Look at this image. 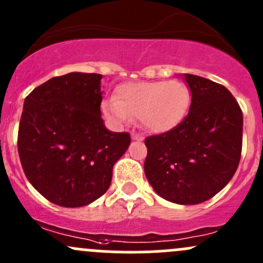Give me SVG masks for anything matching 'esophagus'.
I'll return each mask as SVG.
<instances>
[{
	"mask_svg": "<svg viewBox=\"0 0 263 263\" xmlns=\"http://www.w3.org/2000/svg\"><path fill=\"white\" fill-rule=\"evenodd\" d=\"M132 139L133 140H139V142H142V140H143V135L142 134H138V133H132Z\"/></svg>",
	"mask_w": 263,
	"mask_h": 263,
	"instance_id": "1",
	"label": "esophagus"
}]
</instances>
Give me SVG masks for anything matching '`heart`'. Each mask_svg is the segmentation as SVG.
I'll list each match as a JSON object with an SVG mask.
<instances>
[{"instance_id":"heart-1","label":"heart","mask_w":263,"mask_h":263,"mask_svg":"<svg viewBox=\"0 0 263 263\" xmlns=\"http://www.w3.org/2000/svg\"><path fill=\"white\" fill-rule=\"evenodd\" d=\"M190 91L178 81L126 83L116 91V100L102 102V112L115 125L138 118L145 129L163 133L177 126L187 114Z\"/></svg>"}]
</instances>
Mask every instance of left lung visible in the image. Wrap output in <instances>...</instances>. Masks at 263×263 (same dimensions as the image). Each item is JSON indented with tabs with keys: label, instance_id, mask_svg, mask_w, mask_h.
Returning <instances> with one entry per match:
<instances>
[{
	"label": "left lung",
	"instance_id": "left-lung-1",
	"mask_svg": "<svg viewBox=\"0 0 263 263\" xmlns=\"http://www.w3.org/2000/svg\"><path fill=\"white\" fill-rule=\"evenodd\" d=\"M183 78L191 91L190 110L171 130L145 138L144 172L161 197L195 205L215 196L237 171L243 114L223 85L187 73Z\"/></svg>",
	"mask_w": 263,
	"mask_h": 263
}]
</instances>
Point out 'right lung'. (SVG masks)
Masks as SVG:
<instances>
[{
	"mask_svg": "<svg viewBox=\"0 0 263 263\" xmlns=\"http://www.w3.org/2000/svg\"><path fill=\"white\" fill-rule=\"evenodd\" d=\"M101 74L72 72L34 88L24 102L17 149L29 182L53 204L80 208L109 189L130 144L101 118Z\"/></svg>",
	"mask_w": 263,
	"mask_h": 263,
	"instance_id": "1",
	"label": "right lung"
}]
</instances>
